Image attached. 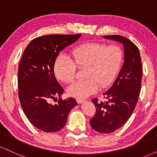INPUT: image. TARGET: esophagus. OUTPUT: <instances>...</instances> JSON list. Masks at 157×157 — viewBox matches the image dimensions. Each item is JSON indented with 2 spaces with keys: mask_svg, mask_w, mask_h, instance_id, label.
Wrapping results in <instances>:
<instances>
[{
  "mask_svg": "<svg viewBox=\"0 0 157 157\" xmlns=\"http://www.w3.org/2000/svg\"><path fill=\"white\" fill-rule=\"evenodd\" d=\"M76 101L77 103L80 104V103H82V102H83L85 100H83V99H76Z\"/></svg>",
  "mask_w": 157,
  "mask_h": 157,
  "instance_id": "34e87169",
  "label": "esophagus"
}]
</instances>
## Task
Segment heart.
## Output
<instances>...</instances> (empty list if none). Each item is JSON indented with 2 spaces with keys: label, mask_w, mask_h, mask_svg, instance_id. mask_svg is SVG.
I'll list each match as a JSON object with an SVG mask.
<instances>
[{
  "label": "heart",
  "mask_w": 157,
  "mask_h": 157,
  "mask_svg": "<svg viewBox=\"0 0 157 157\" xmlns=\"http://www.w3.org/2000/svg\"><path fill=\"white\" fill-rule=\"evenodd\" d=\"M72 59L60 55L56 59L54 71L58 80L71 82L78 68H86V80L77 81L68 88V94L77 98H86L108 87L113 82L123 60L122 48L117 45L106 46L101 43H86L72 50Z\"/></svg>",
  "instance_id": "1"
}]
</instances>
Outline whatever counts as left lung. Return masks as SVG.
I'll use <instances>...</instances> for the list:
<instances>
[{
    "mask_svg": "<svg viewBox=\"0 0 157 157\" xmlns=\"http://www.w3.org/2000/svg\"><path fill=\"white\" fill-rule=\"evenodd\" d=\"M105 38L121 43L124 46V63L117 78L103 94L107 102L91 101L96 113L90 120L94 130L109 134L117 130L128 120L136 107L141 89L142 61L137 46L130 40L120 35H105Z\"/></svg>",
    "mask_w": 157,
    "mask_h": 157,
    "instance_id": "obj_1",
    "label": "left lung"
}]
</instances>
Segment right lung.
<instances>
[{"instance_id":"1","label":"right lung","mask_w":157,"mask_h":157,"mask_svg":"<svg viewBox=\"0 0 157 157\" xmlns=\"http://www.w3.org/2000/svg\"><path fill=\"white\" fill-rule=\"evenodd\" d=\"M81 35H50L33 39L23 52L18 67V97L29 122L45 132H56L64 127L71 109L77 105L72 97L52 105L63 89L56 80L54 66L59 53ZM56 99V98H55Z\"/></svg>"}]
</instances>
